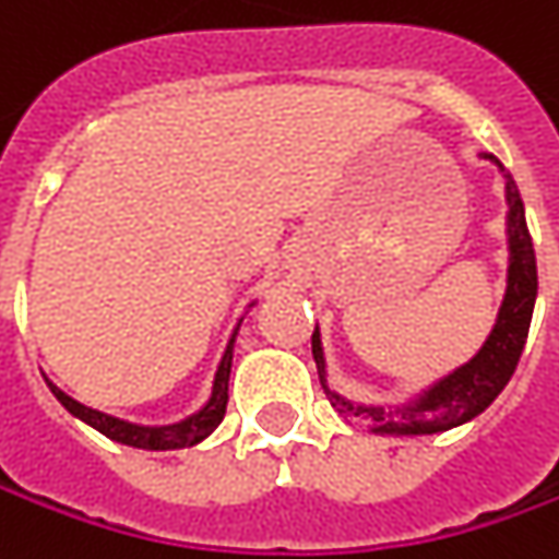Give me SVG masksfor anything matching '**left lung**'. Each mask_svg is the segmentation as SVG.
<instances>
[{
    "instance_id": "1",
    "label": "left lung",
    "mask_w": 559,
    "mask_h": 559,
    "mask_svg": "<svg viewBox=\"0 0 559 559\" xmlns=\"http://www.w3.org/2000/svg\"><path fill=\"white\" fill-rule=\"evenodd\" d=\"M479 158L491 162L501 177H504V202H507V289L504 301L498 308L495 326L485 335L479 352L469 357L466 364L454 367L451 373L432 379L429 385L417 389L414 395L392 404H370V401H355V397L335 392L323 355V338L320 326L311 335V352L317 360V373L320 382L330 395V404L345 419H352L357 426H364L373 436H436L448 432L454 426H463L469 419H476L495 397L504 392L510 376L520 364V355L526 348L528 323L535 311V298H538V267H535V248L526 226V207L520 199V189L513 183V177L504 170V164L498 162L491 152H479Z\"/></svg>"
}]
</instances>
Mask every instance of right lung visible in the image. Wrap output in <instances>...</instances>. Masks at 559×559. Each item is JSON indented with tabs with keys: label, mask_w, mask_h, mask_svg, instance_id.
<instances>
[{
	"label": "right lung",
	"mask_w": 559,
	"mask_h": 559,
	"mask_svg": "<svg viewBox=\"0 0 559 559\" xmlns=\"http://www.w3.org/2000/svg\"><path fill=\"white\" fill-rule=\"evenodd\" d=\"M258 301H248V308H254ZM242 323V320H239ZM239 323L233 326V335L226 342L224 355H221V364L214 370V379H211V395L204 401L199 411H192L189 417L177 419V423H158V426H148V423H130V419L111 417L105 411H96V407H86L80 404L76 397H71L68 392H61L55 385L52 379H46V385L52 389V395L61 401V407L76 417L80 423L93 426L96 432H102L105 439L118 441V444H130V448H142V451H180V448H192L204 441L221 423H224L226 414V392H229V370H233V342H236V333H239Z\"/></svg>",
	"instance_id": "add662e5"
}]
</instances>
